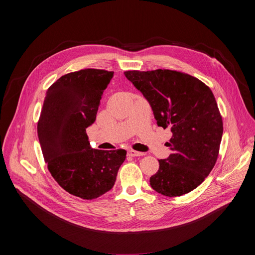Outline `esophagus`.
Masks as SVG:
<instances>
[{
	"label": "esophagus",
	"instance_id": "1",
	"mask_svg": "<svg viewBox=\"0 0 255 255\" xmlns=\"http://www.w3.org/2000/svg\"><path fill=\"white\" fill-rule=\"evenodd\" d=\"M128 155L129 156H142V155H144V153H142V152H138V151H135V150H133V149H130V150H128Z\"/></svg>",
	"mask_w": 255,
	"mask_h": 255
}]
</instances>
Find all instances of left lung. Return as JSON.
<instances>
[{
    "label": "left lung",
    "instance_id": "obj_1",
    "mask_svg": "<svg viewBox=\"0 0 255 255\" xmlns=\"http://www.w3.org/2000/svg\"><path fill=\"white\" fill-rule=\"evenodd\" d=\"M125 77L151 106L159 127L170 128L171 154L159 159L151 188L166 197L188 194L213 169L219 153L223 122L215 97L203 82L184 72L128 70Z\"/></svg>",
    "mask_w": 255,
    "mask_h": 255
}]
</instances>
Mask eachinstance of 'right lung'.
Returning a JSON list of instances; mask_svg holds the SVG:
<instances>
[{"label": "right lung", "instance_id": "right-lung-1", "mask_svg": "<svg viewBox=\"0 0 255 255\" xmlns=\"http://www.w3.org/2000/svg\"><path fill=\"white\" fill-rule=\"evenodd\" d=\"M113 76V71L95 68L62 76L47 90L37 125L51 175L63 190L84 200L110 191L126 158L124 149H93L86 132Z\"/></svg>", "mask_w": 255, "mask_h": 255}]
</instances>
